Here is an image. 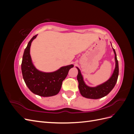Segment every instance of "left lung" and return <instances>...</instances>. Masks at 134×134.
<instances>
[{
	"instance_id": "1",
	"label": "left lung",
	"mask_w": 134,
	"mask_h": 134,
	"mask_svg": "<svg viewBox=\"0 0 134 134\" xmlns=\"http://www.w3.org/2000/svg\"><path fill=\"white\" fill-rule=\"evenodd\" d=\"M112 48L115 54V68L112 76L104 83L94 87L88 86L84 82L83 77L82 74H81L80 69L78 67H76L77 69L78 70L77 80H78L79 83V90L81 95L85 97V98L95 99L102 98V97L107 96L112 90V89L114 88L115 84H116L117 79H118L119 69V63L117 59L116 52L114 48L113 47Z\"/></svg>"
}]
</instances>
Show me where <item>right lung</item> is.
Returning a JSON list of instances; mask_svg holds the SVG:
<instances>
[{"label":"right lung","mask_w":134,"mask_h":134,"mask_svg":"<svg viewBox=\"0 0 134 134\" xmlns=\"http://www.w3.org/2000/svg\"><path fill=\"white\" fill-rule=\"evenodd\" d=\"M37 36H34L31 39L24 51L21 65L23 78L27 87L34 94L41 97L55 96L60 92L63 81L65 79L69 70L74 65L71 64L62 66L50 72L36 69L31 57L30 47L32 42Z\"/></svg>","instance_id":"1"}]
</instances>
